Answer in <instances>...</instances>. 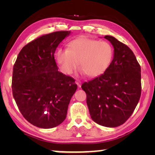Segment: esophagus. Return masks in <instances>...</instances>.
<instances>
[{
	"instance_id": "1",
	"label": "esophagus",
	"mask_w": 155,
	"mask_h": 155,
	"mask_svg": "<svg viewBox=\"0 0 155 155\" xmlns=\"http://www.w3.org/2000/svg\"><path fill=\"white\" fill-rule=\"evenodd\" d=\"M75 83L77 84V85L78 86V87H81V82L79 81V80H77V81L75 82Z\"/></svg>"
}]
</instances>
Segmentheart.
Wrapping results in <instances>:
<instances>
[{
    "label": "heart",
    "instance_id": "1",
    "mask_svg": "<svg viewBox=\"0 0 155 155\" xmlns=\"http://www.w3.org/2000/svg\"><path fill=\"white\" fill-rule=\"evenodd\" d=\"M113 56V47L109 42L80 37L70 41L67 49H57L55 60L61 71L65 75L73 73L78 61L80 73L94 78L107 71Z\"/></svg>",
    "mask_w": 155,
    "mask_h": 155
}]
</instances>
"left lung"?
<instances>
[{"label": "left lung", "mask_w": 155, "mask_h": 155, "mask_svg": "<svg viewBox=\"0 0 155 155\" xmlns=\"http://www.w3.org/2000/svg\"><path fill=\"white\" fill-rule=\"evenodd\" d=\"M104 38L114 47V58L102 75L82 84L92 119L115 128L132 115L141 95V69L128 46L115 37Z\"/></svg>", "instance_id": "obj_1"}]
</instances>
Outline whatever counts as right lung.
Returning <instances> with one entry per match:
<instances>
[{
	"mask_svg": "<svg viewBox=\"0 0 155 155\" xmlns=\"http://www.w3.org/2000/svg\"><path fill=\"white\" fill-rule=\"evenodd\" d=\"M71 31L42 35L22 48L13 67L12 95L27 121L41 128H54L65 119L77 90L75 79L59 72L54 54Z\"/></svg>",
	"mask_w": 155,
	"mask_h": 155,
	"instance_id": "obj_1",
	"label": "right lung"
}]
</instances>
